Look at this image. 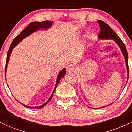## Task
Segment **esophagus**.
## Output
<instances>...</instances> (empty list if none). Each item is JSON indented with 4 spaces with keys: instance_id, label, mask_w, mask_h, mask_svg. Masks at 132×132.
I'll list each match as a JSON object with an SVG mask.
<instances>
[{
    "instance_id": "1",
    "label": "esophagus",
    "mask_w": 132,
    "mask_h": 132,
    "mask_svg": "<svg viewBox=\"0 0 132 132\" xmlns=\"http://www.w3.org/2000/svg\"><path fill=\"white\" fill-rule=\"evenodd\" d=\"M76 69V67L75 65L70 64L68 66L67 68V71L68 73H70V72H73V71H75Z\"/></svg>"
}]
</instances>
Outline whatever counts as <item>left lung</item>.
Here are the masks:
<instances>
[{"mask_svg": "<svg viewBox=\"0 0 132 132\" xmlns=\"http://www.w3.org/2000/svg\"><path fill=\"white\" fill-rule=\"evenodd\" d=\"M98 23L100 26V32L98 36V39H112L113 41H114L115 43H117V44L118 45L119 47L121 50L122 55L124 56V59H125V62H126V69H127V82L128 81V79H129V65H128V54L127 50H126V46L122 42L121 39L120 37H118V35L115 33V32L113 31V30L112 29L110 28L109 25L106 24V23H104V21L102 20H98ZM126 82V84H127ZM112 103L110 104H112ZM110 104H108L107 106H103V107L100 108H104L106 106H109ZM93 109H95V108H93Z\"/></svg>", "mask_w": 132, "mask_h": 132, "instance_id": "8db88e82", "label": "left lung"}]
</instances>
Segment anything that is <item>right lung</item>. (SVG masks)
<instances>
[{"label": "right lung", "mask_w": 132, "mask_h": 132, "mask_svg": "<svg viewBox=\"0 0 132 132\" xmlns=\"http://www.w3.org/2000/svg\"><path fill=\"white\" fill-rule=\"evenodd\" d=\"M53 23V21H48V20L42 21V22L34 21V22L30 23L26 29H24L23 30L20 34H19V35H18L17 37L15 38V39H14L13 41H12V43H11V44L10 47L8 50V54H7L6 66H5V78H6V70H7V67H8V62H9V60H10V57L11 54L12 52V49H13V48L17 46V44H19V43H20L23 39L27 37H28V36H29L31 34L34 33V32L37 31V30H41V29L47 30V29H49L50 27L52 26ZM65 74H66V69L64 68H63V69L61 70L60 72H59L58 75H57V79H56V85L55 86V88H54L53 93H52L51 95H50V98H48V100L47 101L46 103H44L42 104V105L39 106H35V107H31V106H26L24 104L21 103L19 102V101H18L17 99H16V100H17L18 102L20 103L21 104H22L26 108H34V109H41V108H42L44 107V106H46V104L48 103V102H49V101L51 100L52 97H53V94L54 92H55L56 88H57V85H58L59 81L64 76Z\"/></svg>", "instance_id": "add662e5"}]
</instances>
